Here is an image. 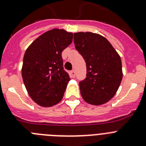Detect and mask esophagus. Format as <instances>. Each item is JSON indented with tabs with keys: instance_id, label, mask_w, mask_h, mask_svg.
Returning a JSON list of instances; mask_svg holds the SVG:
<instances>
[{
	"instance_id": "1",
	"label": "esophagus",
	"mask_w": 146,
	"mask_h": 146,
	"mask_svg": "<svg viewBox=\"0 0 146 146\" xmlns=\"http://www.w3.org/2000/svg\"><path fill=\"white\" fill-rule=\"evenodd\" d=\"M71 74H72V77H75L76 73H75V70H74V69H73V70L71 71Z\"/></svg>"
}]
</instances>
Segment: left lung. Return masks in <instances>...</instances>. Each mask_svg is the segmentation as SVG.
Wrapping results in <instances>:
<instances>
[{"mask_svg": "<svg viewBox=\"0 0 146 146\" xmlns=\"http://www.w3.org/2000/svg\"><path fill=\"white\" fill-rule=\"evenodd\" d=\"M74 42L86 64V77L79 82L82 98L93 105L108 102L122 80L119 55L107 38L97 33H75Z\"/></svg>", "mask_w": 146, "mask_h": 146, "instance_id": "8db88e82", "label": "left lung"}]
</instances>
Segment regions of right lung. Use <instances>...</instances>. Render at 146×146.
Listing matches in <instances>:
<instances>
[{
	"instance_id": "right-lung-1",
	"label": "right lung",
	"mask_w": 146,
	"mask_h": 146,
	"mask_svg": "<svg viewBox=\"0 0 146 146\" xmlns=\"http://www.w3.org/2000/svg\"><path fill=\"white\" fill-rule=\"evenodd\" d=\"M73 34L53 29L41 35L30 45L23 58L22 76L28 94L43 107L58 104L70 80L63 67L62 52L72 42Z\"/></svg>"
}]
</instances>
